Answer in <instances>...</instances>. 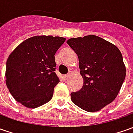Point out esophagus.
Wrapping results in <instances>:
<instances>
[{"instance_id":"34e87169","label":"esophagus","mask_w":133,"mask_h":133,"mask_svg":"<svg viewBox=\"0 0 133 133\" xmlns=\"http://www.w3.org/2000/svg\"><path fill=\"white\" fill-rule=\"evenodd\" d=\"M69 78V74L65 75H64V78H65V79H68Z\"/></svg>"}]
</instances>
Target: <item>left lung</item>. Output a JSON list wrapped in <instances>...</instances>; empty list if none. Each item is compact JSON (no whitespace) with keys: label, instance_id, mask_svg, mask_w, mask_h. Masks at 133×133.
<instances>
[{"label":"left lung","instance_id":"8db88e82","mask_svg":"<svg viewBox=\"0 0 133 133\" xmlns=\"http://www.w3.org/2000/svg\"><path fill=\"white\" fill-rule=\"evenodd\" d=\"M77 54L84 85L71 93V100L87 112H97L112 102L126 77V67L118 48L98 36L89 35L69 39Z\"/></svg>","mask_w":133,"mask_h":133}]
</instances>
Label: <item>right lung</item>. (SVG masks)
<instances>
[{
	"mask_svg": "<svg viewBox=\"0 0 133 133\" xmlns=\"http://www.w3.org/2000/svg\"><path fill=\"white\" fill-rule=\"evenodd\" d=\"M66 38L51 35L25 40L9 55L6 84L18 102L36 108L49 102L60 82L55 73V55Z\"/></svg>",
	"mask_w": 133,
	"mask_h": 133,
	"instance_id": "add662e5",
	"label": "right lung"
}]
</instances>
